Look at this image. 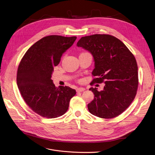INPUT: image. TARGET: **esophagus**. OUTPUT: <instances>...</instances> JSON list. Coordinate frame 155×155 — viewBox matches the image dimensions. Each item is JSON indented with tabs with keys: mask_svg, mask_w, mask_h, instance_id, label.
Here are the masks:
<instances>
[{
	"mask_svg": "<svg viewBox=\"0 0 155 155\" xmlns=\"http://www.w3.org/2000/svg\"><path fill=\"white\" fill-rule=\"evenodd\" d=\"M85 90V88H83V87H79L77 89V92H81V91H84Z\"/></svg>",
	"mask_w": 155,
	"mask_h": 155,
	"instance_id": "obj_1",
	"label": "esophagus"
}]
</instances>
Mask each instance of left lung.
I'll return each mask as SVG.
<instances>
[{
  "instance_id": "1",
  "label": "left lung",
  "mask_w": 155,
  "mask_h": 155,
  "mask_svg": "<svg viewBox=\"0 0 155 155\" xmlns=\"http://www.w3.org/2000/svg\"><path fill=\"white\" fill-rule=\"evenodd\" d=\"M77 45L89 51L94 57L95 68L91 83H105L98 91L90 88L95 96L88 104L89 111L96 117L110 119L126 110L135 99L138 87L136 59L120 40L108 34L81 37Z\"/></svg>"
}]
</instances>
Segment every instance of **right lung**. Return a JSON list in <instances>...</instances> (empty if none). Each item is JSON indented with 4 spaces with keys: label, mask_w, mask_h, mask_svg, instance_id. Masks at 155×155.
Instances as JSON below:
<instances>
[{
    "label": "right lung",
    "mask_w": 155,
    "mask_h": 155,
    "mask_svg": "<svg viewBox=\"0 0 155 155\" xmlns=\"http://www.w3.org/2000/svg\"><path fill=\"white\" fill-rule=\"evenodd\" d=\"M76 37L48 35L31 46L19 64L17 83L26 104L41 117L54 118L68 109L76 91L69 87L56 88L51 79L54 68Z\"/></svg>",
    "instance_id": "1"
}]
</instances>
